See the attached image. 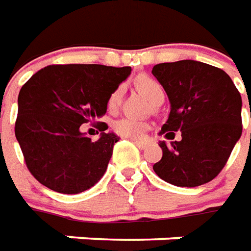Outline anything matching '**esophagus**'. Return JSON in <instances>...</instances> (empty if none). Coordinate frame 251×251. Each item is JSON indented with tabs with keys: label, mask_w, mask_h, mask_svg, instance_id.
<instances>
[{
	"label": "esophagus",
	"mask_w": 251,
	"mask_h": 251,
	"mask_svg": "<svg viewBox=\"0 0 251 251\" xmlns=\"http://www.w3.org/2000/svg\"><path fill=\"white\" fill-rule=\"evenodd\" d=\"M131 140H132V142H134L135 145L138 146L139 149H145L146 145H147V142H146V140H139V139H131Z\"/></svg>",
	"instance_id": "obj_1"
}]
</instances>
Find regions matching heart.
I'll list each match as a JSON object with an SVG mask.
<instances>
[{
    "instance_id": "heart-1",
    "label": "heart",
    "mask_w": 251,
    "mask_h": 251,
    "mask_svg": "<svg viewBox=\"0 0 251 251\" xmlns=\"http://www.w3.org/2000/svg\"><path fill=\"white\" fill-rule=\"evenodd\" d=\"M136 85L152 102L163 100V97H165L162 85L158 81H155L154 78L142 75V77L138 78ZM122 86H119V88H116L112 92L111 96L108 97V108L109 109H115L119 105L120 99H122ZM149 128H150L149 123L136 120V119H132V117H122V119H119V120L113 123V131L117 135L123 136V138H129V139H140V138H143V135L149 131Z\"/></svg>"
}]
</instances>
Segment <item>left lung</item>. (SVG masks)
<instances>
[{"instance_id":"left-lung-1","label":"left lung","mask_w":251,"mask_h":251,"mask_svg":"<svg viewBox=\"0 0 251 251\" xmlns=\"http://www.w3.org/2000/svg\"><path fill=\"white\" fill-rule=\"evenodd\" d=\"M168 94L170 113L161 129L168 139L181 131L179 142H159L162 158L152 169L176 186L207 184L225 168L242 135V99L228 74L197 60L152 67Z\"/></svg>"}]
</instances>
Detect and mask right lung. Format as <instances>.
Listing matches in <instances>:
<instances>
[{
    "label": "right lung",
    "mask_w": 251,
    "mask_h": 251,
    "mask_svg": "<svg viewBox=\"0 0 251 251\" xmlns=\"http://www.w3.org/2000/svg\"><path fill=\"white\" fill-rule=\"evenodd\" d=\"M129 74V66L51 65L23 85L15 134L40 184L75 195L100 181L119 136L104 132L108 126L101 123L93 142L79 127L105 115L108 97Z\"/></svg>",
    "instance_id": "obj_1"
}]
</instances>
